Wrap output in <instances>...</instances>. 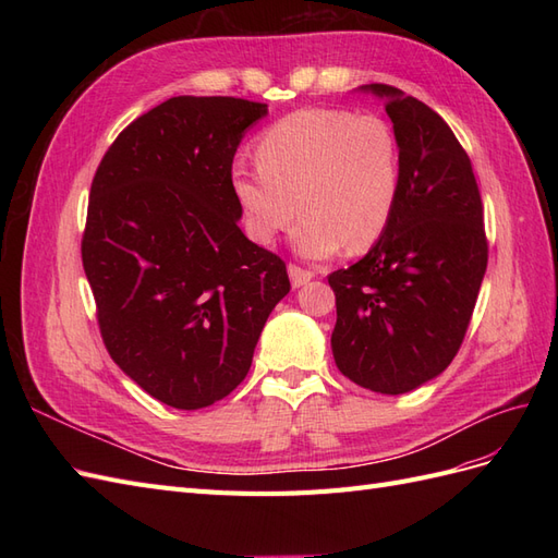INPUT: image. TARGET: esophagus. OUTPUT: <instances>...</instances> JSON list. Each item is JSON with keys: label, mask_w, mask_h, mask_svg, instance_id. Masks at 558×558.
Segmentation results:
<instances>
[{"label": "esophagus", "mask_w": 558, "mask_h": 558, "mask_svg": "<svg viewBox=\"0 0 558 558\" xmlns=\"http://www.w3.org/2000/svg\"><path fill=\"white\" fill-rule=\"evenodd\" d=\"M289 277H291V283L295 286V289H300V286H305L310 279H314V272H310V269H302L298 265H289Z\"/></svg>", "instance_id": "34e87169"}]
</instances>
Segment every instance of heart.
I'll return each instance as SVG.
<instances>
[{
    "label": "heart",
    "mask_w": 558,
    "mask_h": 558,
    "mask_svg": "<svg viewBox=\"0 0 558 558\" xmlns=\"http://www.w3.org/2000/svg\"><path fill=\"white\" fill-rule=\"evenodd\" d=\"M258 167L232 165L230 191L256 244H272L298 209L300 256L330 258L344 244H377L396 214L402 162L393 128L375 113L335 107L300 109L256 142Z\"/></svg>",
    "instance_id": "obj_1"
}]
</instances>
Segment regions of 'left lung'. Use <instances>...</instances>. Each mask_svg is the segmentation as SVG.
<instances>
[{"label":"left lung","instance_id":"obj_1","mask_svg":"<svg viewBox=\"0 0 558 558\" xmlns=\"http://www.w3.org/2000/svg\"><path fill=\"white\" fill-rule=\"evenodd\" d=\"M361 90L384 99L402 181L384 238L328 277L330 344L353 384L400 396L445 373L461 349L488 260L484 207L470 158L440 116L384 83Z\"/></svg>","mask_w":558,"mask_h":558}]
</instances>
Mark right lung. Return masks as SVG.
Instances as JSON below:
<instances>
[{
	"instance_id": "1",
	"label": "right lung",
	"mask_w": 558,
	"mask_h": 558,
	"mask_svg": "<svg viewBox=\"0 0 558 558\" xmlns=\"http://www.w3.org/2000/svg\"><path fill=\"white\" fill-rule=\"evenodd\" d=\"M267 105L172 97L99 162L81 258L113 363L177 410L238 388L265 320L291 291L286 263L246 240L232 158Z\"/></svg>"
}]
</instances>
